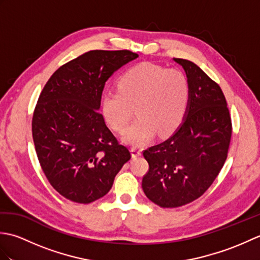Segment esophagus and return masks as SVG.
Here are the masks:
<instances>
[{
  "label": "esophagus",
  "instance_id": "obj_1",
  "mask_svg": "<svg viewBox=\"0 0 260 260\" xmlns=\"http://www.w3.org/2000/svg\"><path fill=\"white\" fill-rule=\"evenodd\" d=\"M131 152H132V156H133V157L140 156L141 154H142V150H140L139 147H132L131 148Z\"/></svg>",
  "mask_w": 260,
  "mask_h": 260
}]
</instances>
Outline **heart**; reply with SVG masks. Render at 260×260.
I'll use <instances>...</instances> for the list:
<instances>
[{
  "mask_svg": "<svg viewBox=\"0 0 260 260\" xmlns=\"http://www.w3.org/2000/svg\"><path fill=\"white\" fill-rule=\"evenodd\" d=\"M118 90L103 93L101 112L110 128L124 133L136 108L137 120L124 141L142 146L158 134H173L183 121L190 102V85L181 70L152 63L132 67L119 77Z\"/></svg>",
  "mask_w": 260,
  "mask_h": 260,
  "instance_id": "heart-1",
  "label": "heart"
}]
</instances>
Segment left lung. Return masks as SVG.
Wrapping results in <instances>:
<instances>
[{
  "label": "left lung",
  "mask_w": 260,
  "mask_h": 260,
  "mask_svg": "<svg viewBox=\"0 0 260 260\" xmlns=\"http://www.w3.org/2000/svg\"><path fill=\"white\" fill-rule=\"evenodd\" d=\"M190 85L186 115L175 133L143 152L148 171L145 196L162 208H178L200 198L228 156L233 124L221 88L196 63L174 58Z\"/></svg>",
  "instance_id": "1"
}]
</instances>
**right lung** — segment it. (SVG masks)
Listing matches in <instances>:
<instances>
[{
  "label": "right lung",
  "mask_w": 260,
  "mask_h": 260,
  "mask_svg": "<svg viewBox=\"0 0 260 260\" xmlns=\"http://www.w3.org/2000/svg\"><path fill=\"white\" fill-rule=\"evenodd\" d=\"M131 50H91L62 64L43 87L32 117V137L43 173L77 203L98 200L131 158L99 112L107 79L136 59Z\"/></svg>",
  "instance_id": "obj_1"
}]
</instances>
